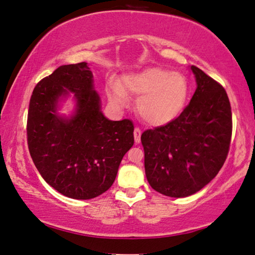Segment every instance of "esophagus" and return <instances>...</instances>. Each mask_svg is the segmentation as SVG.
Here are the masks:
<instances>
[{
  "instance_id": "1",
  "label": "esophagus",
  "mask_w": 255,
  "mask_h": 255,
  "mask_svg": "<svg viewBox=\"0 0 255 255\" xmlns=\"http://www.w3.org/2000/svg\"><path fill=\"white\" fill-rule=\"evenodd\" d=\"M140 134H142L140 129L138 127H135V129H134V138H135L136 144H138L140 142Z\"/></svg>"
}]
</instances>
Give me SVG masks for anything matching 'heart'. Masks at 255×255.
I'll list each match as a JSON object with an SVG mask.
<instances>
[{"mask_svg": "<svg viewBox=\"0 0 255 255\" xmlns=\"http://www.w3.org/2000/svg\"><path fill=\"white\" fill-rule=\"evenodd\" d=\"M139 97L137 111L140 118L150 125H165L183 112L188 103L190 86L188 79L180 72L161 67L125 75L120 86L112 83L109 87V97L112 103L124 106L127 95Z\"/></svg>", "mask_w": 255, "mask_h": 255, "instance_id": "heart-1", "label": "heart"}]
</instances>
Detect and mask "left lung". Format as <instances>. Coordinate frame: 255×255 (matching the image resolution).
<instances>
[{
    "instance_id": "obj_1",
    "label": "left lung",
    "mask_w": 255,
    "mask_h": 255,
    "mask_svg": "<svg viewBox=\"0 0 255 255\" xmlns=\"http://www.w3.org/2000/svg\"><path fill=\"white\" fill-rule=\"evenodd\" d=\"M197 89L183 112L140 136L147 182L168 197L191 196L218 175L233 134V115L223 87L191 66Z\"/></svg>"
}]
</instances>
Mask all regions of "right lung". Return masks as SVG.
Wrapping results in <instances>:
<instances>
[{
	"label": "right lung",
	"mask_w": 255,
	"mask_h": 255,
	"mask_svg": "<svg viewBox=\"0 0 255 255\" xmlns=\"http://www.w3.org/2000/svg\"><path fill=\"white\" fill-rule=\"evenodd\" d=\"M75 93L70 120L56 115V102ZM27 144L41 176L62 195L91 199L111 188L124 155L134 144L129 119L111 121L101 111L87 63L63 65L35 86L29 101Z\"/></svg>",
	"instance_id": "add662e5"
}]
</instances>
